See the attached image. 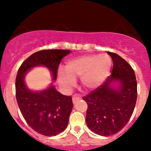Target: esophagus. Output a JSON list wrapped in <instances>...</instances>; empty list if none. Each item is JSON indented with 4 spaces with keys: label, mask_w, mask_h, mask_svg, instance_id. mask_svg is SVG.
<instances>
[{
    "label": "esophagus",
    "mask_w": 151,
    "mask_h": 151,
    "mask_svg": "<svg viewBox=\"0 0 151 151\" xmlns=\"http://www.w3.org/2000/svg\"><path fill=\"white\" fill-rule=\"evenodd\" d=\"M80 99V97H79V96L78 94H74L73 96H72V101H73L74 104H75L76 102L79 101V100Z\"/></svg>",
    "instance_id": "34e87169"
}]
</instances>
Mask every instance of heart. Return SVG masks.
<instances>
[{
	"label": "heart",
	"mask_w": 151,
	"mask_h": 151,
	"mask_svg": "<svg viewBox=\"0 0 151 151\" xmlns=\"http://www.w3.org/2000/svg\"><path fill=\"white\" fill-rule=\"evenodd\" d=\"M111 65V60L106 55H88L72 59L66 62V72H59V81L62 85L70 87L74 84V79L81 77L84 89H95L108 77Z\"/></svg>",
	"instance_id": "1"
}]
</instances>
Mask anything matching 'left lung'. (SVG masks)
I'll list each match as a JSON object with an SVG mask.
<instances>
[{"instance_id":"obj_1","label":"left lung","mask_w":151,"mask_h":151,"mask_svg":"<svg viewBox=\"0 0 151 151\" xmlns=\"http://www.w3.org/2000/svg\"><path fill=\"white\" fill-rule=\"evenodd\" d=\"M113 60L111 74L96 89L82 99L88 105L86 123L91 131L109 136L120 131L131 119L137 99V82L134 71L117 54L107 52ZM119 81V89L110 86Z\"/></svg>"}]
</instances>
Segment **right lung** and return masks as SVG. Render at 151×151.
<instances>
[{"label":"right lung","mask_w":151,"mask_h":151,"mask_svg":"<svg viewBox=\"0 0 151 151\" xmlns=\"http://www.w3.org/2000/svg\"><path fill=\"white\" fill-rule=\"evenodd\" d=\"M70 53L68 50H43L35 52L22 63L15 79V96L22 116L34 131L45 136H54L67 128L73 108L72 96L58 92L52 85L42 91L26 87V72L43 65L51 71L53 80L58 77L60 62Z\"/></svg>","instance_id":"obj_1"}]
</instances>
